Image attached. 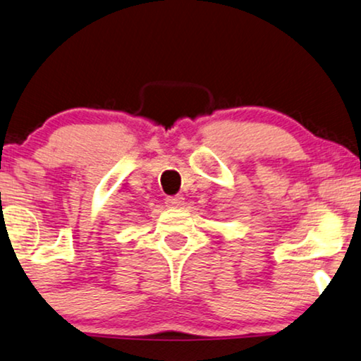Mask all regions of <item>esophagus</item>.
Returning <instances> with one entry per match:
<instances>
[{"label": "esophagus", "mask_w": 361, "mask_h": 361, "mask_svg": "<svg viewBox=\"0 0 361 361\" xmlns=\"http://www.w3.org/2000/svg\"><path fill=\"white\" fill-rule=\"evenodd\" d=\"M183 204H185L183 196H168L166 198V206H170V208H181Z\"/></svg>", "instance_id": "obj_1"}]
</instances>
